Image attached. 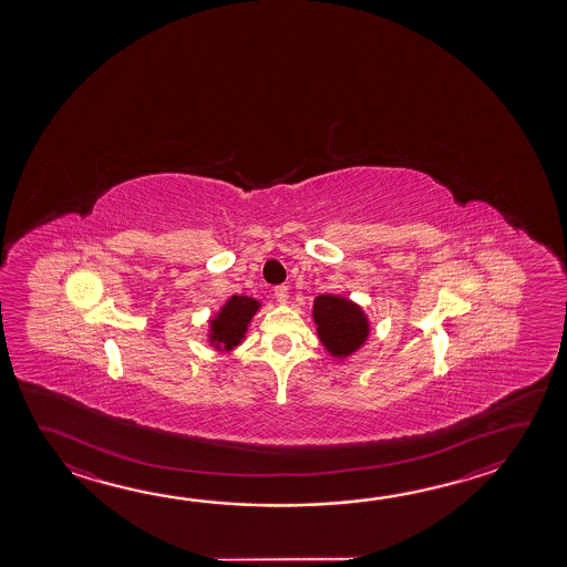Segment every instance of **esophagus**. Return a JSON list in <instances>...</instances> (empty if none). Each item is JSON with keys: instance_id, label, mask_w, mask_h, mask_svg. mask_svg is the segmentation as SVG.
Here are the masks:
<instances>
[{"instance_id": "obj_1", "label": "esophagus", "mask_w": 567, "mask_h": 567, "mask_svg": "<svg viewBox=\"0 0 567 567\" xmlns=\"http://www.w3.org/2000/svg\"><path fill=\"white\" fill-rule=\"evenodd\" d=\"M275 298L279 300L280 305H285L288 302V288L285 285H279V287H275Z\"/></svg>"}]
</instances>
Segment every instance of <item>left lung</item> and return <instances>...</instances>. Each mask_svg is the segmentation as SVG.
<instances>
[{
    "instance_id": "1",
    "label": "left lung",
    "mask_w": 567,
    "mask_h": 567,
    "mask_svg": "<svg viewBox=\"0 0 567 567\" xmlns=\"http://www.w3.org/2000/svg\"><path fill=\"white\" fill-rule=\"evenodd\" d=\"M320 342L334 358H347L367 342L370 324L357 302L337 295H320L312 305Z\"/></svg>"
}]
</instances>
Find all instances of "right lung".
Here are the masks:
<instances>
[{
  "label": "right lung",
  "mask_w": 567,
  "mask_h": 567,
  "mask_svg": "<svg viewBox=\"0 0 567 567\" xmlns=\"http://www.w3.org/2000/svg\"><path fill=\"white\" fill-rule=\"evenodd\" d=\"M260 308L259 300L250 297H230L223 307H220L217 317L209 320V342L210 347L217 350H233L239 347L249 327L250 318L257 315Z\"/></svg>",
  "instance_id": "obj_1"
}]
</instances>
